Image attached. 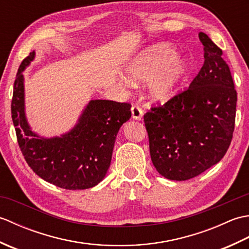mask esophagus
Masks as SVG:
<instances>
[{"label":"esophagus","mask_w":249,"mask_h":249,"mask_svg":"<svg viewBox=\"0 0 249 249\" xmlns=\"http://www.w3.org/2000/svg\"><path fill=\"white\" fill-rule=\"evenodd\" d=\"M143 116V110H142L139 106H133L131 108V118L134 120H138L140 121Z\"/></svg>","instance_id":"34e87169"}]
</instances>
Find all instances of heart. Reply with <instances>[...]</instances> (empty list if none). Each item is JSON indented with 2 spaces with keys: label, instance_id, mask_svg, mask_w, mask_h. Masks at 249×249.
Returning a JSON list of instances; mask_svg holds the SVG:
<instances>
[{
  "label": "heart",
  "instance_id": "obj_1",
  "mask_svg": "<svg viewBox=\"0 0 249 249\" xmlns=\"http://www.w3.org/2000/svg\"><path fill=\"white\" fill-rule=\"evenodd\" d=\"M178 55L179 51L170 44L151 46L131 60L127 73L133 80L149 81L147 93L151 99L168 102L192 72L190 63Z\"/></svg>",
  "mask_w": 249,
  "mask_h": 249
}]
</instances>
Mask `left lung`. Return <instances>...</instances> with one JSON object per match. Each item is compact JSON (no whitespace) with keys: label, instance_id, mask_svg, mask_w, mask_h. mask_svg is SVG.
Returning <instances> with one entry per match:
<instances>
[{"label":"left lung","instance_id":"1","mask_svg":"<svg viewBox=\"0 0 249 249\" xmlns=\"http://www.w3.org/2000/svg\"><path fill=\"white\" fill-rule=\"evenodd\" d=\"M204 63L186 91L144 114L153 165L186 181L220 161L233 136L237 95L223 50L203 32Z\"/></svg>","mask_w":249,"mask_h":249}]
</instances>
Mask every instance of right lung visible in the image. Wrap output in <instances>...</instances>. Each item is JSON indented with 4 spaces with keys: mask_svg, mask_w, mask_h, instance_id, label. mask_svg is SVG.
<instances>
[{
    "mask_svg": "<svg viewBox=\"0 0 249 249\" xmlns=\"http://www.w3.org/2000/svg\"><path fill=\"white\" fill-rule=\"evenodd\" d=\"M34 57L33 51L22 61L14 83L12 118L20 150L32 170L45 181L71 190L94 187L108 171L116 134L130 119L131 105L91 100L67 134L39 137L31 130L24 112L22 71Z\"/></svg>",
    "mask_w": 249,
    "mask_h": 249,
    "instance_id": "1",
    "label": "right lung"
}]
</instances>
